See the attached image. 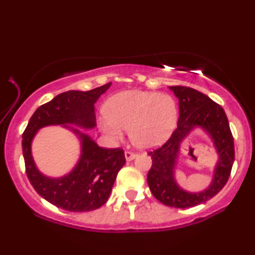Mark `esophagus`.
Wrapping results in <instances>:
<instances>
[{
  "label": "esophagus",
  "instance_id": "34e87169",
  "mask_svg": "<svg viewBox=\"0 0 255 255\" xmlns=\"http://www.w3.org/2000/svg\"><path fill=\"white\" fill-rule=\"evenodd\" d=\"M137 155H138L137 153L130 152V150H126V152H125V157H126L127 161H131V159L135 158Z\"/></svg>",
  "mask_w": 255,
  "mask_h": 255
}]
</instances>
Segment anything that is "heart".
<instances>
[{"label": "heart", "mask_w": 255, "mask_h": 255, "mask_svg": "<svg viewBox=\"0 0 255 255\" xmlns=\"http://www.w3.org/2000/svg\"><path fill=\"white\" fill-rule=\"evenodd\" d=\"M178 114L176 102L169 94L129 90L109 99L99 126L112 140L122 139L124 129H129L132 144L147 149L169 138L178 123Z\"/></svg>", "instance_id": "1"}]
</instances>
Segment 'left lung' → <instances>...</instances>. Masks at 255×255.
<instances>
[{
  "mask_svg": "<svg viewBox=\"0 0 255 255\" xmlns=\"http://www.w3.org/2000/svg\"><path fill=\"white\" fill-rule=\"evenodd\" d=\"M170 89L179 99L178 126L165 143L147 153L152 157L147 183L153 196L163 205L190 208L211 199L225 187L235 159L234 138L225 111L218 103L188 86L176 85L170 86ZM198 126L211 133L220 159L211 187L202 193L191 194L175 183L173 172L180 141Z\"/></svg>",
  "mask_w": 255,
  "mask_h": 255,
  "instance_id": "left-lung-1",
  "label": "left lung"
}]
</instances>
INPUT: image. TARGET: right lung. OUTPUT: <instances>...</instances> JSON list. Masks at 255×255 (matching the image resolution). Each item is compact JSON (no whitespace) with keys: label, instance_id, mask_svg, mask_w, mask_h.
Listing matches in <instances>:
<instances>
[{"label":"right lung","instance_id":"add662e5","mask_svg":"<svg viewBox=\"0 0 255 255\" xmlns=\"http://www.w3.org/2000/svg\"><path fill=\"white\" fill-rule=\"evenodd\" d=\"M111 83L90 91H67L40 106L33 112L22 133V152L30 183L44 199L60 209L83 213L100 208L110 196L119 170L126 163L123 148H103L85 133L75 130L82 141V155L70 174L60 179L42 175L32 161L30 145L34 133L49 125L75 124L96 126L94 103Z\"/></svg>","mask_w":255,"mask_h":255}]
</instances>
